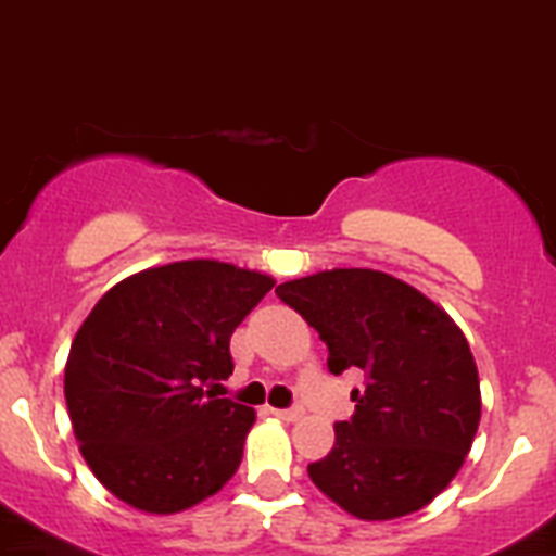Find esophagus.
Listing matches in <instances>:
<instances>
[{"label": "esophagus", "mask_w": 556, "mask_h": 556, "mask_svg": "<svg viewBox=\"0 0 556 556\" xmlns=\"http://www.w3.org/2000/svg\"><path fill=\"white\" fill-rule=\"evenodd\" d=\"M271 415H277L279 421H299V418L304 415V409L302 407H288V409L271 407Z\"/></svg>", "instance_id": "34e87169"}]
</instances>
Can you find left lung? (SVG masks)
I'll use <instances>...</instances> for the list:
<instances>
[{
	"instance_id": "obj_1",
	"label": "left lung",
	"mask_w": 556,
	"mask_h": 556,
	"mask_svg": "<svg viewBox=\"0 0 556 556\" xmlns=\"http://www.w3.org/2000/svg\"><path fill=\"white\" fill-rule=\"evenodd\" d=\"M277 296L327 343L334 377L359 368L354 415L307 465L315 488L363 521L427 507L457 477L482 415L479 374L457 324L421 290L371 268L282 282Z\"/></svg>"
}]
</instances>
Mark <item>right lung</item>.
I'll return each mask as SVG.
<instances>
[{
  "mask_svg": "<svg viewBox=\"0 0 556 556\" xmlns=\"http://www.w3.org/2000/svg\"><path fill=\"white\" fill-rule=\"evenodd\" d=\"M274 288L266 274L182 260L122 279L79 327L66 404L93 477L129 507L172 515L232 479L254 409L216 399L229 338Z\"/></svg>",
  "mask_w": 556,
  "mask_h": 556,
  "instance_id": "1",
  "label": "right lung"
}]
</instances>
